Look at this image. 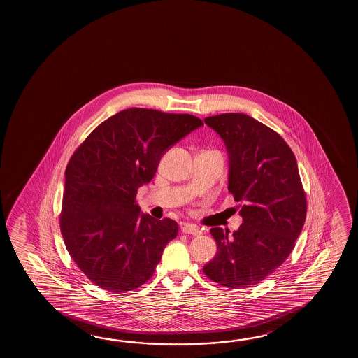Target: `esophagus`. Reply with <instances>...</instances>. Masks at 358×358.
<instances>
[{"mask_svg":"<svg viewBox=\"0 0 358 358\" xmlns=\"http://www.w3.org/2000/svg\"><path fill=\"white\" fill-rule=\"evenodd\" d=\"M180 230H182L184 234H192V236H199L201 234V230H199L197 225H193V224H189V222L182 224Z\"/></svg>","mask_w":358,"mask_h":358,"instance_id":"1","label":"esophagus"}]
</instances>
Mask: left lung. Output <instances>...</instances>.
<instances>
[{
    "label": "left lung",
    "instance_id": "8db88e82",
    "mask_svg": "<svg viewBox=\"0 0 358 358\" xmlns=\"http://www.w3.org/2000/svg\"><path fill=\"white\" fill-rule=\"evenodd\" d=\"M227 147L228 190L243 222L210 230L217 253L203 266L215 282L230 289L250 288L288 259L303 228L307 203L289 145L276 131L245 114L205 119Z\"/></svg>",
    "mask_w": 358,
    "mask_h": 358
}]
</instances>
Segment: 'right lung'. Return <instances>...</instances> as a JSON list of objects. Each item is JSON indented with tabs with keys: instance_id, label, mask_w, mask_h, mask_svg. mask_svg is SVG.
Returning a JSON list of instances; mask_svg holds the SVG:
<instances>
[{
	"instance_id": "obj_1",
	"label": "right lung",
	"mask_w": 358,
	"mask_h": 358,
	"mask_svg": "<svg viewBox=\"0 0 358 358\" xmlns=\"http://www.w3.org/2000/svg\"><path fill=\"white\" fill-rule=\"evenodd\" d=\"M203 122L188 114L128 108L92 131L65 170L60 229L69 255L93 284L125 293L155 273L178 234L136 203L161 157Z\"/></svg>"
}]
</instances>
